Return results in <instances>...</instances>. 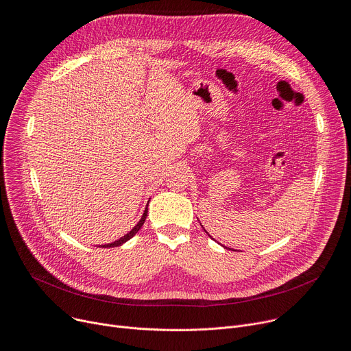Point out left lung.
Returning a JSON list of instances; mask_svg holds the SVG:
<instances>
[{"label": "left lung", "instance_id": "1", "mask_svg": "<svg viewBox=\"0 0 351 351\" xmlns=\"http://www.w3.org/2000/svg\"><path fill=\"white\" fill-rule=\"evenodd\" d=\"M202 226H203V225H202ZM203 229H204V228H203ZM204 230H206V229H204ZM206 232H207V230H206ZM207 233H208V232H207ZM208 236H210V234H208ZM210 237H211V236H210Z\"/></svg>", "mask_w": 351, "mask_h": 351}]
</instances>
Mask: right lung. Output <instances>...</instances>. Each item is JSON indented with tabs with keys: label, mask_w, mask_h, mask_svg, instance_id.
<instances>
[{
	"label": "right lung",
	"mask_w": 351,
	"mask_h": 351,
	"mask_svg": "<svg viewBox=\"0 0 351 351\" xmlns=\"http://www.w3.org/2000/svg\"><path fill=\"white\" fill-rule=\"evenodd\" d=\"M147 213H148V203H147V206H145V210H144V213H143V215H141V218H140V221L137 222V225L130 230V232H128L125 236H122L121 239H118V240H115L114 243H108V244H101V245H98V247H103V248H110V247H118V245H122L123 243H126L128 240H130L138 230H140V228L143 226V223H144V221H145V218H147Z\"/></svg>",
	"instance_id": "add662e5"
}]
</instances>
